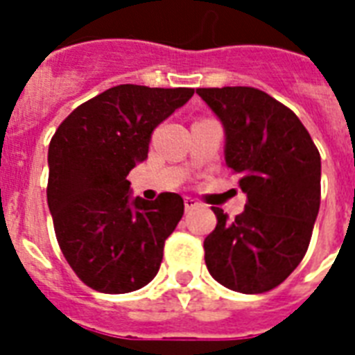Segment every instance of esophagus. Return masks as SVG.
<instances>
[{
    "instance_id": "esophagus-1",
    "label": "esophagus",
    "mask_w": 355,
    "mask_h": 355,
    "mask_svg": "<svg viewBox=\"0 0 355 355\" xmlns=\"http://www.w3.org/2000/svg\"><path fill=\"white\" fill-rule=\"evenodd\" d=\"M184 206H186V211H189V210H193V208H197L199 202H197L195 199H191V197H186V199H184Z\"/></svg>"
}]
</instances>
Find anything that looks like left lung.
I'll return each mask as SVG.
<instances>
[{
	"mask_svg": "<svg viewBox=\"0 0 355 355\" xmlns=\"http://www.w3.org/2000/svg\"><path fill=\"white\" fill-rule=\"evenodd\" d=\"M225 128V160L247 193L234 221L214 208L205 261L221 286L245 295L280 286L302 261L320 206V155L286 105L250 86L199 88Z\"/></svg>",
	"mask_w": 355,
	"mask_h": 355,
	"instance_id": "obj_1",
	"label": "left lung"
}]
</instances>
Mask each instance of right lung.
I'll return each mask as SVG.
<instances>
[{
	"label": "right lung",
	"mask_w": 355,
	"mask_h": 355,
	"mask_svg": "<svg viewBox=\"0 0 355 355\" xmlns=\"http://www.w3.org/2000/svg\"><path fill=\"white\" fill-rule=\"evenodd\" d=\"M191 96L193 88L114 86L75 108L51 138L47 206L64 258L92 289L136 291L160 269L184 200L132 199L127 175L147 158L153 130Z\"/></svg>",
	"instance_id": "right-lung-1"
}]
</instances>
